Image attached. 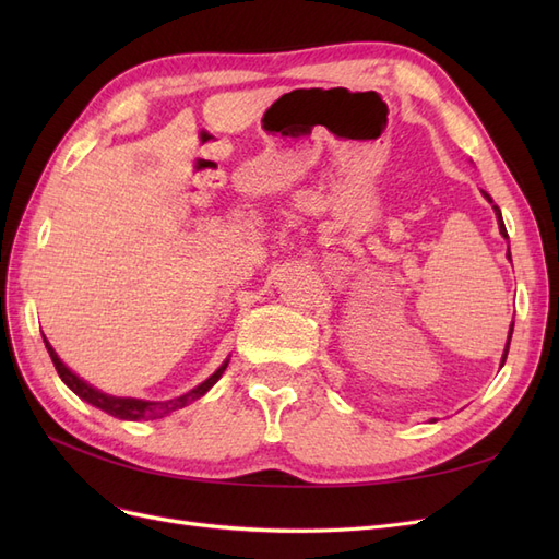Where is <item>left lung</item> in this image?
<instances>
[{
	"instance_id": "8db88e82",
	"label": "left lung",
	"mask_w": 559,
	"mask_h": 559,
	"mask_svg": "<svg viewBox=\"0 0 559 559\" xmlns=\"http://www.w3.org/2000/svg\"><path fill=\"white\" fill-rule=\"evenodd\" d=\"M489 202H492V198H489L487 193H483ZM495 207V214H497V222H499V230H501V235L503 238H509V233H506V226H503V218H501V210L497 207V205H492ZM509 259H511V249H509ZM511 335H513V324H511V331H509V343H506V349H503V359H501V366H503V361H506V357H509V347H511Z\"/></svg>"
}]
</instances>
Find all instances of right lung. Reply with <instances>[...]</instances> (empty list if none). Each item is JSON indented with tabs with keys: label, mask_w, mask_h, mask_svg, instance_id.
<instances>
[{
	"label": "right lung",
	"mask_w": 559,
	"mask_h": 559,
	"mask_svg": "<svg viewBox=\"0 0 559 559\" xmlns=\"http://www.w3.org/2000/svg\"><path fill=\"white\" fill-rule=\"evenodd\" d=\"M44 343H46V349H48V354H50V361H53V366H56V370H58V376L62 378V382H64L67 386H70L79 399L93 403L95 408L105 411V413H109V415H114V417H118V419H158V417H165L167 413L179 411V408H183V405H189V403H193L195 399H200L205 392H210V386H212L218 378H222V373H224L226 366H228V361H226V364H224L222 368H218L214 376H210L205 382L198 384L195 389H191V392H186V394H181V396H177V399H170V401L118 399V396H107V394H103V392H97V389H93L91 384L79 380V378L72 373V370L67 368V366L58 359L56 349L48 345L46 337H44Z\"/></svg>",
	"instance_id": "right-lung-1"
}]
</instances>
